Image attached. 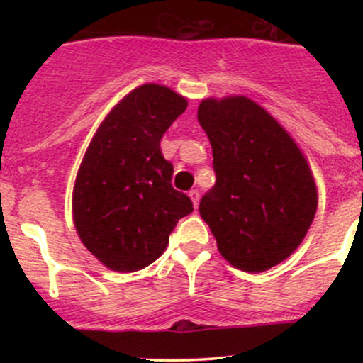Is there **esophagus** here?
<instances>
[{"instance_id": "obj_1", "label": "esophagus", "mask_w": 363, "mask_h": 363, "mask_svg": "<svg viewBox=\"0 0 363 363\" xmlns=\"http://www.w3.org/2000/svg\"><path fill=\"white\" fill-rule=\"evenodd\" d=\"M189 198H191V201H193L194 208H198V203H199V191H198V189H191V191H189Z\"/></svg>"}]
</instances>
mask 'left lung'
<instances>
[{"label": "left lung", "mask_w": 363, "mask_h": 363, "mask_svg": "<svg viewBox=\"0 0 363 363\" xmlns=\"http://www.w3.org/2000/svg\"><path fill=\"white\" fill-rule=\"evenodd\" d=\"M198 121L211 143L216 176L199 215L232 266L266 272L301 245L314 220L318 191L307 160L247 97L206 99Z\"/></svg>", "instance_id": "1"}]
</instances>
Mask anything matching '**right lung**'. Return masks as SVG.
<instances>
[{"mask_svg": "<svg viewBox=\"0 0 363 363\" xmlns=\"http://www.w3.org/2000/svg\"><path fill=\"white\" fill-rule=\"evenodd\" d=\"M187 101L164 85L135 89L95 133L73 189V218L85 247L114 272L152 264L179 220L193 211L172 187L160 140Z\"/></svg>", "mask_w": 363, "mask_h": 363, "instance_id": "add662e5", "label": "right lung"}]
</instances>
